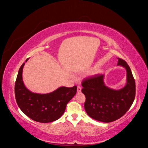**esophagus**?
Masks as SVG:
<instances>
[{
    "label": "esophagus",
    "instance_id": "34e87169",
    "mask_svg": "<svg viewBox=\"0 0 148 148\" xmlns=\"http://www.w3.org/2000/svg\"><path fill=\"white\" fill-rule=\"evenodd\" d=\"M81 91H82V88L78 86L77 87V92H81Z\"/></svg>",
    "mask_w": 148,
    "mask_h": 148
}]
</instances>
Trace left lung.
I'll use <instances>...</instances> for the list:
<instances>
[{
  "mask_svg": "<svg viewBox=\"0 0 148 148\" xmlns=\"http://www.w3.org/2000/svg\"><path fill=\"white\" fill-rule=\"evenodd\" d=\"M117 66L126 70L125 86L114 89L105 84L104 75H96L84 79L82 92L86 97L84 109L91 118L109 123L120 119L130 108L135 97V82L127 62L118 58Z\"/></svg>",
  "mask_w": 148,
  "mask_h": 148,
  "instance_id": "obj_1",
  "label": "left lung"
}]
</instances>
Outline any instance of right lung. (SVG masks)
<instances>
[{
	"instance_id": "obj_1",
	"label": "right lung",
	"mask_w": 148,
	"mask_h": 148,
	"mask_svg": "<svg viewBox=\"0 0 148 148\" xmlns=\"http://www.w3.org/2000/svg\"><path fill=\"white\" fill-rule=\"evenodd\" d=\"M28 59L20 66L16 77L15 95L17 104L25 115L36 122H53L64 114L66 104L77 93V87L60 86L47 94L31 92L25 86L22 77L24 65Z\"/></svg>"
}]
</instances>
